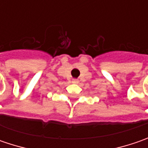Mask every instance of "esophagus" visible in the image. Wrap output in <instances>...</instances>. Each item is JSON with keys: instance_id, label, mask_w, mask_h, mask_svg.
Masks as SVG:
<instances>
[{"instance_id": "1", "label": "esophagus", "mask_w": 148, "mask_h": 148, "mask_svg": "<svg viewBox=\"0 0 148 148\" xmlns=\"http://www.w3.org/2000/svg\"><path fill=\"white\" fill-rule=\"evenodd\" d=\"M72 83H78V80L77 79H73L72 80Z\"/></svg>"}]
</instances>
